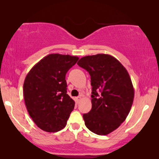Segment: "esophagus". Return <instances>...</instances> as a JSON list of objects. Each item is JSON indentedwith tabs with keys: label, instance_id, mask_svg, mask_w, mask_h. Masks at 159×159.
Here are the masks:
<instances>
[{
	"label": "esophagus",
	"instance_id": "esophagus-1",
	"mask_svg": "<svg viewBox=\"0 0 159 159\" xmlns=\"http://www.w3.org/2000/svg\"><path fill=\"white\" fill-rule=\"evenodd\" d=\"M80 100H81V98H80V97H76V98H75V101H76L77 104H79Z\"/></svg>",
	"mask_w": 159,
	"mask_h": 159
}]
</instances>
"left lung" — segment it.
<instances>
[{
  "label": "left lung",
  "mask_w": 159,
  "mask_h": 159,
  "mask_svg": "<svg viewBox=\"0 0 159 159\" xmlns=\"http://www.w3.org/2000/svg\"><path fill=\"white\" fill-rule=\"evenodd\" d=\"M88 71L92 85V109L83 115L85 125L99 135H106L125 120L134 99L127 70L111 55L85 56L77 62Z\"/></svg>",
  "instance_id": "obj_1"
}]
</instances>
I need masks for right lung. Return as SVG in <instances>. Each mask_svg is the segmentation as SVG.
I'll use <instances>...</instances> for the list:
<instances>
[{
  "instance_id": "obj_1",
  "label": "right lung",
  "mask_w": 159,
  "mask_h": 159,
  "mask_svg": "<svg viewBox=\"0 0 159 159\" xmlns=\"http://www.w3.org/2000/svg\"><path fill=\"white\" fill-rule=\"evenodd\" d=\"M69 55L50 54L33 66L24 82V98L34 122L55 133L66 125L75 102L66 94V72L79 60Z\"/></svg>"
}]
</instances>
